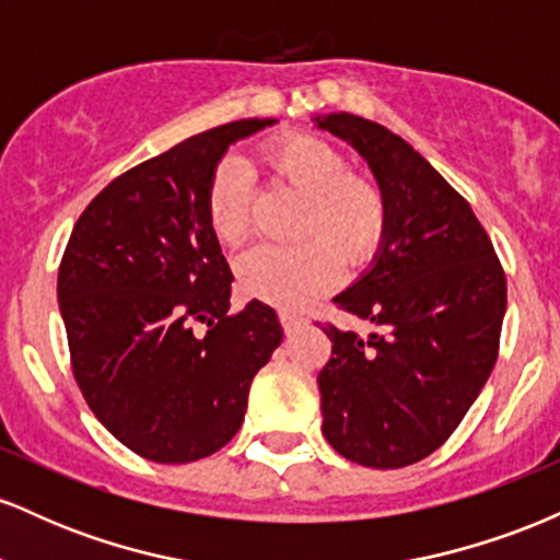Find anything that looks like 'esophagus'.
Returning a JSON list of instances; mask_svg holds the SVG:
<instances>
[{
	"label": "esophagus",
	"mask_w": 560,
	"mask_h": 560,
	"mask_svg": "<svg viewBox=\"0 0 560 560\" xmlns=\"http://www.w3.org/2000/svg\"><path fill=\"white\" fill-rule=\"evenodd\" d=\"M279 320H281V326H284V331H298L302 324H305V320H302L300 316H294V313H289V311H279Z\"/></svg>",
	"instance_id": "esophagus-1"
}]
</instances>
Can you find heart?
Masks as SVG:
<instances>
[{
  "label": "heart",
  "instance_id": "1",
  "mask_svg": "<svg viewBox=\"0 0 560 560\" xmlns=\"http://www.w3.org/2000/svg\"><path fill=\"white\" fill-rule=\"evenodd\" d=\"M260 163L273 184L298 191L302 208L294 244L249 249L236 266L240 287L249 298L281 307L316 300L347 268L376 258L389 226L384 191L352 173L350 158L331 141L311 133H289L262 147ZM253 178L236 160H223L210 178L205 210L208 223L226 247L247 240L253 226Z\"/></svg>",
  "mask_w": 560,
  "mask_h": 560
}]
</instances>
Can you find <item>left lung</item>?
Instances as JSON below:
<instances>
[{"label": "left lung", "instance_id": "8db88e82", "mask_svg": "<svg viewBox=\"0 0 560 560\" xmlns=\"http://www.w3.org/2000/svg\"><path fill=\"white\" fill-rule=\"evenodd\" d=\"M316 124L365 158L389 205L374 266L334 298L376 331L363 339L324 326V436L352 464H419L458 429L492 374L503 266L471 205L408 141L350 113Z\"/></svg>", "mask_w": 560, "mask_h": 560}]
</instances>
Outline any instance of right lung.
<instances>
[{
	"label": "right lung",
	"mask_w": 560,
	"mask_h": 560,
	"mask_svg": "<svg viewBox=\"0 0 560 560\" xmlns=\"http://www.w3.org/2000/svg\"><path fill=\"white\" fill-rule=\"evenodd\" d=\"M273 124L210 128L126 171L86 205L62 255L57 300L83 400L155 464L226 445L284 337L260 300L229 311L234 276L205 210L229 144Z\"/></svg>",
	"instance_id": "obj_1"
}]
</instances>
